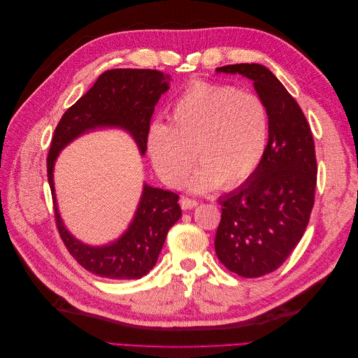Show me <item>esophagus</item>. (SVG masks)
<instances>
[{"mask_svg":"<svg viewBox=\"0 0 358 358\" xmlns=\"http://www.w3.org/2000/svg\"><path fill=\"white\" fill-rule=\"evenodd\" d=\"M197 204H199L197 200H192V199H188V197H180V208L183 210H188V209L196 208Z\"/></svg>","mask_w":358,"mask_h":358,"instance_id":"esophagus-1","label":"esophagus"}]
</instances>
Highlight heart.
<instances>
[{"instance_id":"b5f03b06","label":"heart","mask_w":358,"mask_h":358,"mask_svg":"<svg viewBox=\"0 0 358 358\" xmlns=\"http://www.w3.org/2000/svg\"><path fill=\"white\" fill-rule=\"evenodd\" d=\"M268 134L263 101L231 86L196 82L170 112V122H152L146 149L158 176L179 187L194 155L199 169L188 180L194 192L233 189L252 175L262 161Z\"/></svg>"}]
</instances>
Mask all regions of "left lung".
I'll list each match as a JSON object with an SVG mask.
<instances>
[{
  "instance_id": "left-lung-1",
  "label": "left lung",
  "mask_w": 358,
  "mask_h": 358,
  "mask_svg": "<svg viewBox=\"0 0 358 358\" xmlns=\"http://www.w3.org/2000/svg\"><path fill=\"white\" fill-rule=\"evenodd\" d=\"M216 73L254 82L268 117V142L242 187L220 199L215 251L230 272L259 278L282 264L305 233L317 187L313 137L300 106L262 64H234Z\"/></svg>"
}]
</instances>
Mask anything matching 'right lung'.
Masks as SVG:
<instances>
[{
  "label": "right lung",
  "instance_id": "add662e5",
  "mask_svg": "<svg viewBox=\"0 0 358 358\" xmlns=\"http://www.w3.org/2000/svg\"><path fill=\"white\" fill-rule=\"evenodd\" d=\"M170 74L158 70L115 69L104 71L92 88L62 115L48 157V179L55 203L58 231L69 252L88 272L109 279H140L157 263L169 230L182 216L179 196L143 183L136 213L124 234L103 246L86 245L64 224L53 183L61 150L78 137L101 128H121L133 137L140 155L159 96L170 88Z\"/></svg>",
  "mask_w": 358,
  "mask_h": 358
}]
</instances>
